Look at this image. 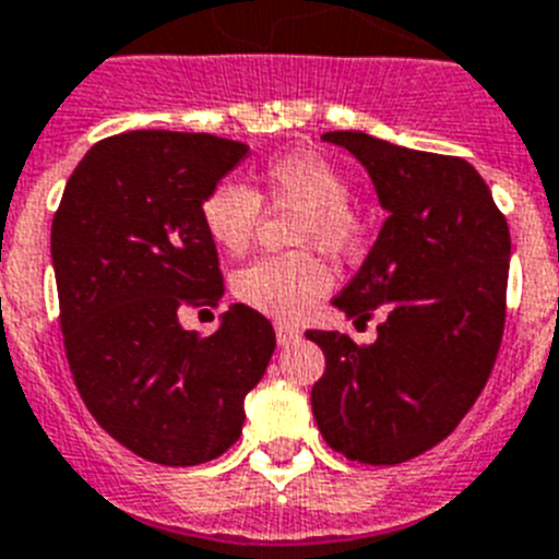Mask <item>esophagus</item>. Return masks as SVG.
<instances>
[{
	"mask_svg": "<svg viewBox=\"0 0 559 559\" xmlns=\"http://www.w3.org/2000/svg\"><path fill=\"white\" fill-rule=\"evenodd\" d=\"M275 337H278V346H289V343H295L300 337V332L293 326H286V323H275Z\"/></svg>",
	"mask_w": 559,
	"mask_h": 559,
	"instance_id": "obj_1",
	"label": "esophagus"
}]
</instances>
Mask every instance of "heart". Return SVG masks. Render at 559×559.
Masks as SVG:
<instances>
[{"label": "heart", "instance_id": "heart-1", "mask_svg": "<svg viewBox=\"0 0 559 559\" xmlns=\"http://www.w3.org/2000/svg\"><path fill=\"white\" fill-rule=\"evenodd\" d=\"M261 199L300 207L293 245H318L329 255H348L360 247L362 222L348 205V179L318 152H286L264 165L259 191L239 179H219L199 202L207 239L227 255H241L255 236ZM332 286V270L309 250L266 255L233 275L239 304L275 320H298Z\"/></svg>", "mask_w": 559, "mask_h": 559}]
</instances>
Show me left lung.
Instances as JSON below:
<instances>
[{"label":"left lung","mask_w":559,"mask_h":559,"mask_svg":"<svg viewBox=\"0 0 559 559\" xmlns=\"http://www.w3.org/2000/svg\"><path fill=\"white\" fill-rule=\"evenodd\" d=\"M360 159L388 219L348 286L346 318L385 309L371 346L307 332L326 371L312 414L326 444L362 464H402L448 439L489 380L507 318L512 239L467 159L362 132H326Z\"/></svg>","instance_id":"1"}]
</instances>
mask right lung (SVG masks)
<instances>
[{
	"instance_id": "obj_1",
	"label": "right lung",
	"mask_w": 559,
	"mask_h": 559,
	"mask_svg": "<svg viewBox=\"0 0 559 559\" xmlns=\"http://www.w3.org/2000/svg\"><path fill=\"white\" fill-rule=\"evenodd\" d=\"M250 145L140 129L95 143L52 219V270L78 394L111 439L165 467L236 444L245 396L275 352L273 323L233 304L211 337L179 326L225 281L199 202Z\"/></svg>"
}]
</instances>
